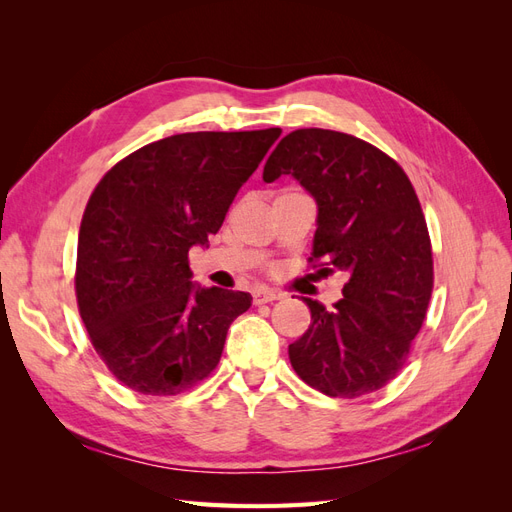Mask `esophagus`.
Returning a JSON list of instances; mask_svg holds the SVG:
<instances>
[{
    "mask_svg": "<svg viewBox=\"0 0 512 512\" xmlns=\"http://www.w3.org/2000/svg\"><path fill=\"white\" fill-rule=\"evenodd\" d=\"M280 299V294L269 288H258L254 290V305H262V303H271Z\"/></svg>",
    "mask_w": 512,
    "mask_h": 512,
    "instance_id": "obj_1",
    "label": "esophagus"
}]
</instances>
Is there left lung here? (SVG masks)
I'll use <instances>...</instances> for the list:
<instances>
[{"mask_svg": "<svg viewBox=\"0 0 512 512\" xmlns=\"http://www.w3.org/2000/svg\"><path fill=\"white\" fill-rule=\"evenodd\" d=\"M292 175L318 203L309 265L346 275L327 312L303 299L312 324L288 346L297 376L329 397L354 399L389 384L421 331L433 290L425 215L408 175L378 147L344 132L286 134L262 179Z\"/></svg>", "mask_w": 512, "mask_h": 512, "instance_id": "obj_1", "label": "left lung"}]
</instances>
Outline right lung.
Instances as JSON below:
<instances>
[{"label": "right lung", "instance_id": "add662e5", "mask_svg": "<svg viewBox=\"0 0 512 512\" xmlns=\"http://www.w3.org/2000/svg\"><path fill=\"white\" fill-rule=\"evenodd\" d=\"M280 128L185 132L130 153L85 207L74 290L108 371L143 395H179L218 367L228 327L252 297L192 284L207 245Z\"/></svg>", "mask_w": 512, "mask_h": 512}]
</instances>
